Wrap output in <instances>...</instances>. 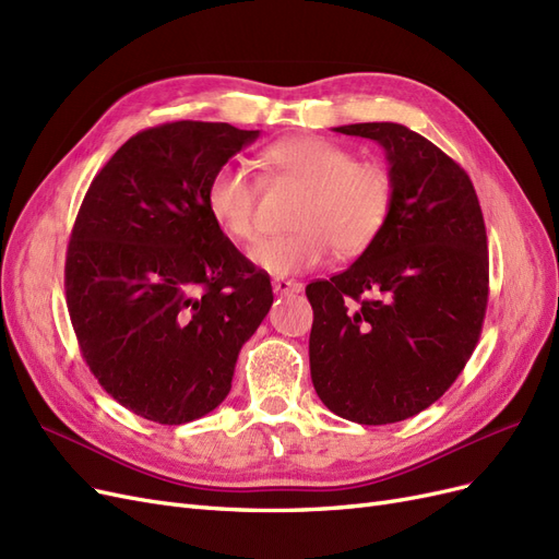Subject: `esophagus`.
Listing matches in <instances>:
<instances>
[{"label":"esophagus","mask_w":559,"mask_h":559,"mask_svg":"<svg viewBox=\"0 0 559 559\" xmlns=\"http://www.w3.org/2000/svg\"><path fill=\"white\" fill-rule=\"evenodd\" d=\"M274 293H276V295H295V293H301V283L276 278V281H274Z\"/></svg>","instance_id":"34e87169"}]
</instances>
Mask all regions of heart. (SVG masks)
Segmentation results:
<instances>
[{"label": "heart", "instance_id": "1", "mask_svg": "<svg viewBox=\"0 0 559 559\" xmlns=\"http://www.w3.org/2000/svg\"><path fill=\"white\" fill-rule=\"evenodd\" d=\"M269 178L307 187L293 215L295 231L252 250V262L271 276H295L321 266L332 250L344 258L368 250L384 231L395 201V180L379 162H358L356 152L318 135H295L262 152ZM260 182L241 164H222L205 187V211L236 243H254Z\"/></svg>", "mask_w": 559, "mask_h": 559}]
</instances>
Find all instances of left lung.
<instances>
[{
	"label": "left lung",
	"instance_id": "left-lung-1",
	"mask_svg": "<svg viewBox=\"0 0 559 559\" xmlns=\"http://www.w3.org/2000/svg\"><path fill=\"white\" fill-rule=\"evenodd\" d=\"M395 180L384 231L330 281L307 285L318 397L342 419L414 417L448 391L480 340L489 297L485 219L468 173L407 126L350 123Z\"/></svg>",
	"mask_w": 559,
	"mask_h": 559
}]
</instances>
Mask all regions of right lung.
<instances>
[{"instance_id":"right-lung-1","label":"right lung","mask_w":559,"mask_h":559,"mask_svg":"<svg viewBox=\"0 0 559 559\" xmlns=\"http://www.w3.org/2000/svg\"><path fill=\"white\" fill-rule=\"evenodd\" d=\"M260 131L168 121L135 133L95 175L66 260L79 348L119 405L178 426L231 389L238 350L274 301L205 211V187Z\"/></svg>"}]
</instances>
